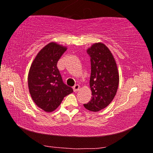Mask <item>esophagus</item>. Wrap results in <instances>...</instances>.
<instances>
[{
  "label": "esophagus",
  "instance_id": "esophagus-1",
  "mask_svg": "<svg viewBox=\"0 0 153 153\" xmlns=\"http://www.w3.org/2000/svg\"><path fill=\"white\" fill-rule=\"evenodd\" d=\"M79 88H80V86L78 84H76L73 87V91H74V92H77L79 90Z\"/></svg>",
  "mask_w": 153,
  "mask_h": 153
}]
</instances>
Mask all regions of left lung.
<instances>
[{
	"mask_svg": "<svg viewBox=\"0 0 153 153\" xmlns=\"http://www.w3.org/2000/svg\"><path fill=\"white\" fill-rule=\"evenodd\" d=\"M91 58V101L83 104L86 109L97 112L109 104L119 83L118 68L111 52L103 43H95L87 49Z\"/></svg>",
	"mask_w": 153,
	"mask_h": 153,
	"instance_id": "1",
	"label": "left lung"
}]
</instances>
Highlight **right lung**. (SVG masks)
<instances>
[{
  "mask_svg": "<svg viewBox=\"0 0 153 153\" xmlns=\"http://www.w3.org/2000/svg\"><path fill=\"white\" fill-rule=\"evenodd\" d=\"M67 47L50 42L42 49L31 65L28 84L31 97L36 105L46 112L58 107L63 98L72 93V88L62 81L57 68L58 60Z\"/></svg>",
  "mask_w": 153,
  "mask_h": 153,
  "instance_id": "1",
  "label": "right lung"
}]
</instances>
